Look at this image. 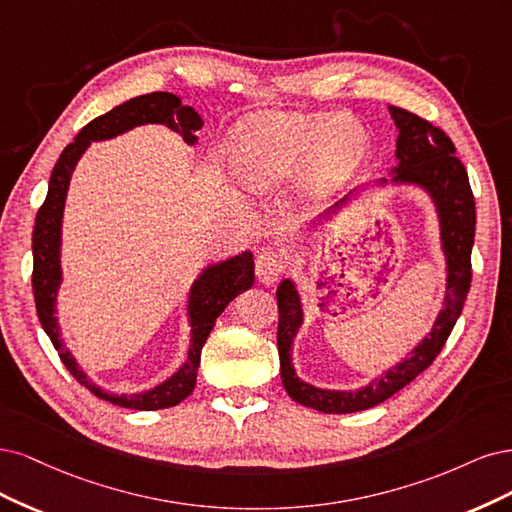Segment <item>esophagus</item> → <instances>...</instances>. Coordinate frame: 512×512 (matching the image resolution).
Masks as SVG:
<instances>
[{
  "instance_id": "obj_1",
  "label": "esophagus",
  "mask_w": 512,
  "mask_h": 512,
  "mask_svg": "<svg viewBox=\"0 0 512 512\" xmlns=\"http://www.w3.org/2000/svg\"><path fill=\"white\" fill-rule=\"evenodd\" d=\"M255 272L259 283L272 285L278 280V276L285 272V259L276 251H261L255 259Z\"/></svg>"
}]
</instances>
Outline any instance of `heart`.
<instances>
[{
    "label": "heart",
    "mask_w": 512,
    "mask_h": 512,
    "mask_svg": "<svg viewBox=\"0 0 512 512\" xmlns=\"http://www.w3.org/2000/svg\"><path fill=\"white\" fill-rule=\"evenodd\" d=\"M366 129L342 114H261L234 134L232 163L253 189H272L302 172L304 197L323 202L364 166Z\"/></svg>",
    "instance_id": "obj_1"
}]
</instances>
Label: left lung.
Returning a JSON list of instances; mask_svg holds the SVG:
<instances>
[{"instance_id":"obj_1","label":"left lung","mask_w":512,"mask_h":512,"mask_svg":"<svg viewBox=\"0 0 512 512\" xmlns=\"http://www.w3.org/2000/svg\"><path fill=\"white\" fill-rule=\"evenodd\" d=\"M391 117L398 127V142H395V159L398 166L391 172V183L395 185H417L427 195L438 212L442 251L447 257V293H444V308L427 334L415 349L404 357L400 364L385 370L383 376L374 378L366 387L355 391H334L319 389L304 383L295 374L291 364L293 338L302 327L304 312L300 293L293 280L285 278L276 289L278 302V357H280V378L291 398L308 408H315L325 415H344V412H359L385 402L393 393H398L410 381L432 366V361L442 351L453 325L457 323L461 308H464L466 295L472 280V244L476 208L474 195L470 189L468 172L455 157V144L440 127H434L417 114L404 108L389 106ZM387 185V178L381 180ZM344 204V202H340ZM338 204V206H340ZM329 214V212H327Z\"/></svg>"}]
</instances>
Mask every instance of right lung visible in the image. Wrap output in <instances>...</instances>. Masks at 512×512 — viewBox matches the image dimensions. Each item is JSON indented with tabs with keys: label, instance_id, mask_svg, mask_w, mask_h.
Instances as JSON below:
<instances>
[{
	"label": "right lung",
	"instance_id": "obj_1",
	"mask_svg": "<svg viewBox=\"0 0 512 512\" xmlns=\"http://www.w3.org/2000/svg\"><path fill=\"white\" fill-rule=\"evenodd\" d=\"M168 125L176 134L183 136L187 144H195V131L202 129L204 121L191 106L180 102V97L174 93L157 91L134 97L102 117L93 119L78 131L72 144L63 148L61 157L57 159L51 180H48L46 200L36 214L34 227V274H31V285H34L36 310L44 332L51 338L57 349L63 366L70 370L76 381L95 393L100 400H106L114 406H123L131 410H159L170 408L183 402L187 395L195 389L197 368H200L202 346L206 344L217 317L232 302L238 293L251 289L255 280V261L253 253L244 251L242 255L229 257L227 261L212 263L200 276L195 278L189 291L187 315L191 325V346L187 353V361L180 366L168 381L161 385L140 391V393H110L102 387H97L91 378L82 372L74 355L65 349L61 340V329L57 321V293L61 287V223H63V208L65 195H68L70 178L76 168L78 159L87 151L91 142L110 140L121 136L125 131L138 125Z\"/></svg>",
	"mask_w": 512,
	"mask_h": 512
}]
</instances>
